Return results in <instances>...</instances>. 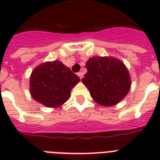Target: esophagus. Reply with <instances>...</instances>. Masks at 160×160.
<instances>
[{"label":"esophagus","mask_w":160,"mask_h":160,"mask_svg":"<svg viewBox=\"0 0 160 160\" xmlns=\"http://www.w3.org/2000/svg\"><path fill=\"white\" fill-rule=\"evenodd\" d=\"M77 75L80 78V80H81V79L83 78V75H84V74H83V72H78Z\"/></svg>","instance_id":"34e87169"}]
</instances>
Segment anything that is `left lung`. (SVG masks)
<instances>
[{"label": "left lung", "instance_id": "obj_1", "mask_svg": "<svg viewBox=\"0 0 160 160\" xmlns=\"http://www.w3.org/2000/svg\"><path fill=\"white\" fill-rule=\"evenodd\" d=\"M85 66L87 73L82 82L99 105H116L128 94L130 77L121 61L114 58L96 56L90 58Z\"/></svg>", "mask_w": 160, "mask_h": 160}]
</instances>
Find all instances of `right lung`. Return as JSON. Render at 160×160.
<instances>
[{
  "label": "right lung",
  "mask_w": 160,
  "mask_h": 160,
  "mask_svg": "<svg viewBox=\"0 0 160 160\" xmlns=\"http://www.w3.org/2000/svg\"><path fill=\"white\" fill-rule=\"evenodd\" d=\"M80 79L58 60L39 65L31 73L30 90L34 100L51 108L62 105Z\"/></svg>",
  "instance_id": "add662e5"
}]
</instances>
